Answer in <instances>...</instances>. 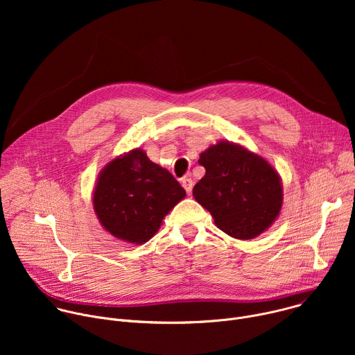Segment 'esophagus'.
I'll list each match as a JSON object with an SVG mask.
<instances>
[{
  "instance_id": "34e87169",
  "label": "esophagus",
  "mask_w": 355,
  "mask_h": 355,
  "mask_svg": "<svg viewBox=\"0 0 355 355\" xmlns=\"http://www.w3.org/2000/svg\"><path fill=\"white\" fill-rule=\"evenodd\" d=\"M181 184H182V187L185 188L187 193H188V195H191V192H192V187H193V181H192L189 177H184V178L181 180Z\"/></svg>"
}]
</instances>
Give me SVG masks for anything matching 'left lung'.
<instances>
[{"mask_svg": "<svg viewBox=\"0 0 355 355\" xmlns=\"http://www.w3.org/2000/svg\"><path fill=\"white\" fill-rule=\"evenodd\" d=\"M198 163L207 173L192 195L222 232L251 240L277 220L284 200L282 181L266 159L222 140L202 151Z\"/></svg>", "mask_w": 355, "mask_h": 355, "instance_id": "left-lung-1", "label": "left lung"}]
</instances>
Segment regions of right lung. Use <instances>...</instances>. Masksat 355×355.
Returning a JSON list of instances; mask_svg holds the SVG:
<instances>
[{"label":"right lung","mask_w":355,"mask_h":355,"mask_svg":"<svg viewBox=\"0 0 355 355\" xmlns=\"http://www.w3.org/2000/svg\"><path fill=\"white\" fill-rule=\"evenodd\" d=\"M185 198L171 173L133 148L101 170L94 193V212L114 237L143 244L153 237L167 214Z\"/></svg>","instance_id":"1"}]
</instances>
